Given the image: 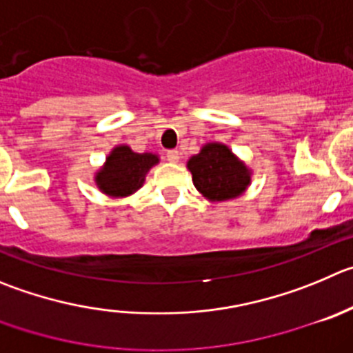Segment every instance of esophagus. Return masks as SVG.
<instances>
[{"label": "esophagus", "instance_id": "1", "mask_svg": "<svg viewBox=\"0 0 353 353\" xmlns=\"http://www.w3.org/2000/svg\"><path fill=\"white\" fill-rule=\"evenodd\" d=\"M167 160L172 161V163H177V161H179V151L177 150L169 151V153H167Z\"/></svg>", "mask_w": 353, "mask_h": 353}]
</instances>
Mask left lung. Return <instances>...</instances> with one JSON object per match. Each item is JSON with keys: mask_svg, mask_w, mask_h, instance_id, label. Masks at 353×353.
<instances>
[{"mask_svg": "<svg viewBox=\"0 0 353 353\" xmlns=\"http://www.w3.org/2000/svg\"><path fill=\"white\" fill-rule=\"evenodd\" d=\"M186 167L196 190L212 203L239 199L251 186L252 170L223 143H205Z\"/></svg>", "mask_w": 353, "mask_h": 353, "instance_id": "1", "label": "left lung"}]
</instances>
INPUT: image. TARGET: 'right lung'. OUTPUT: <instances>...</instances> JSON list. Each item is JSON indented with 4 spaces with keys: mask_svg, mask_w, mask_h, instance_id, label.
Here are the masks:
<instances>
[{
    "mask_svg": "<svg viewBox=\"0 0 353 353\" xmlns=\"http://www.w3.org/2000/svg\"><path fill=\"white\" fill-rule=\"evenodd\" d=\"M158 163V153H136L127 144H118L95 170L94 183L102 195L110 199H127L143 188L148 172Z\"/></svg>",
    "mask_w": 353,
    "mask_h": 353,
    "instance_id": "add662e5",
    "label": "right lung"
}]
</instances>
